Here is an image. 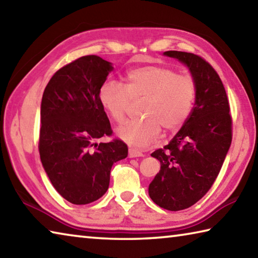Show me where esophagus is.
Returning <instances> with one entry per match:
<instances>
[{
    "instance_id": "1",
    "label": "esophagus",
    "mask_w": 258,
    "mask_h": 258,
    "mask_svg": "<svg viewBox=\"0 0 258 258\" xmlns=\"http://www.w3.org/2000/svg\"><path fill=\"white\" fill-rule=\"evenodd\" d=\"M128 157H130V158H135V157H143V154L138 149H134V148H130V149H128Z\"/></svg>"
}]
</instances>
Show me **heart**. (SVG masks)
<instances>
[{
    "label": "heart",
    "mask_w": 258,
    "mask_h": 258,
    "mask_svg": "<svg viewBox=\"0 0 258 258\" xmlns=\"http://www.w3.org/2000/svg\"><path fill=\"white\" fill-rule=\"evenodd\" d=\"M124 87L104 82L99 89V101L116 123H123L131 100H141L143 118L130 120L117 134L130 145L145 148L166 132H176L189 118L194 108L197 86L194 78L180 75L163 66L131 69L124 77Z\"/></svg>",
    "instance_id": "obj_1"
}]
</instances>
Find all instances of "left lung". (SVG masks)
<instances>
[{
	"label": "left lung",
	"instance_id": "obj_1",
	"mask_svg": "<svg viewBox=\"0 0 258 258\" xmlns=\"http://www.w3.org/2000/svg\"><path fill=\"white\" fill-rule=\"evenodd\" d=\"M186 64L197 86L195 107L172 141L152 157L160 171L149 185L152 202L167 211L189 208L215 182L232 141L230 104L220 76L202 56L166 51Z\"/></svg>",
	"mask_w": 258,
	"mask_h": 258
}]
</instances>
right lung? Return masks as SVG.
<instances>
[{
	"instance_id": "right-lung-1",
	"label": "right lung",
	"mask_w": 258,
	"mask_h": 258,
	"mask_svg": "<svg viewBox=\"0 0 258 258\" xmlns=\"http://www.w3.org/2000/svg\"><path fill=\"white\" fill-rule=\"evenodd\" d=\"M111 71V63L98 55L81 56L55 72L43 93L41 161L54 189L74 205L101 198L111 166L127 157L119 139L97 142L112 134L98 95Z\"/></svg>"
}]
</instances>
